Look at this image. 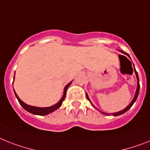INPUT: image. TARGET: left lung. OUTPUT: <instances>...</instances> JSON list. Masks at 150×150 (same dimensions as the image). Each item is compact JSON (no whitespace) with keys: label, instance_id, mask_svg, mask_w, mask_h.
Segmentation results:
<instances>
[{"label":"left lung","instance_id":"8db88e82","mask_svg":"<svg viewBox=\"0 0 150 150\" xmlns=\"http://www.w3.org/2000/svg\"><path fill=\"white\" fill-rule=\"evenodd\" d=\"M122 52V53H123V54H126V55H127L128 57H129V58H130L129 55V54H126V52ZM119 58H120V61H121V62H122V61L126 60V59H127V60H129V59H128V58H126V56H125V55H121V54H119ZM129 62H130V61H129ZM131 64H132V63H131ZM135 73H136V78H137V81H138V86H137V88H136V95H135V96H134V98L132 99V102H131V103H130V104L129 105H128L127 107H126V109H124L123 110L120 111V112H118L112 113L111 115H115V116H116V115H122V114H123V113H125V112H127V111L129 110V109L130 108H131V107L132 106V105L134 104L135 102H136V98H137V97H138L139 92V88H140V86H139V80L138 74H137V71H136V70H135ZM86 98H87L88 100H89V101H90V99H89V98H88V96L87 93H86ZM90 103H91V102H90ZM91 104L92 105V103H91ZM103 114H105V115H109V113H104V112H103Z\"/></svg>","mask_w":150,"mask_h":150}]
</instances>
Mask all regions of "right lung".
I'll return each mask as SVG.
<instances>
[{
  "label": "right lung",
  "instance_id": "1",
  "mask_svg": "<svg viewBox=\"0 0 150 150\" xmlns=\"http://www.w3.org/2000/svg\"><path fill=\"white\" fill-rule=\"evenodd\" d=\"M71 85V82L69 83L64 88V95H63L62 98H61V100L58 102V103H56L55 105H52L51 107H46V108H39V107H35V106H31V105H28L25 104L24 103H23L22 101L21 100L19 97L18 96V95L16 94V92H14V94H15L16 97L18 98V102L20 103V105L21 106L24 108V109L26 111H28V112L32 113L34 115H46L47 114H49V113L52 112H54V110H56L57 109H58L59 107L62 105V102L64 100V98H65V96H66V91L68 89V88L69 87V86Z\"/></svg>",
  "mask_w": 150,
  "mask_h": 150
}]
</instances>
